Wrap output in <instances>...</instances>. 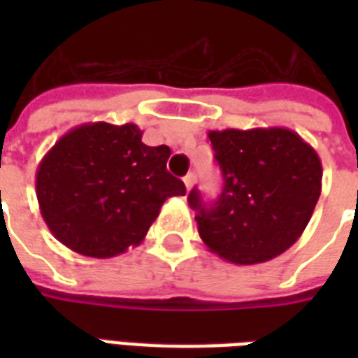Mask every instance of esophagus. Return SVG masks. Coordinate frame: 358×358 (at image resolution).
<instances>
[{
	"mask_svg": "<svg viewBox=\"0 0 358 358\" xmlns=\"http://www.w3.org/2000/svg\"><path fill=\"white\" fill-rule=\"evenodd\" d=\"M184 184H186L187 189H192V187H194V184H195L194 172H189V174H186V176H184Z\"/></svg>",
	"mask_w": 358,
	"mask_h": 358,
	"instance_id": "1",
	"label": "esophagus"
}]
</instances>
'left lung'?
Listing matches in <instances>:
<instances>
[{"instance_id": "obj_1", "label": "left lung", "mask_w": 358, "mask_h": 358, "mask_svg": "<svg viewBox=\"0 0 358 358\" xmlns=\"http://www.w3.org/2000/svg\"><path fill=\"white\" fill-rule=\"evenodd\" d=\"M209 140L224 187L210 207L197 189L187 201L197 210L203 243L234 264L266 263L299 240L322 189V163L289 128L210 130Z\"/></svg>"}]
</instances>
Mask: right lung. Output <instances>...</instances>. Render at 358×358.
I'll list each match as a JSON object with an SVG mask.
<instances>
[{
  "label": "right lung",
  "instance_id": "right-lung-1",
  "mask_svg": "<svg viewBox=\"0 0 358 358\" xmlns=\"http://www.w3.org/2000/svg\"><path fill=\"white\" fill-rule=\"evenodd\" d=\"M171 149L149 148L132 122H90L66 132L36 171V197L51 234L95 259L140 245L184 182L166 171Z\"/></svg>",
  "mask_w": 358,
  "mask_h": 358
}]
</instances>
